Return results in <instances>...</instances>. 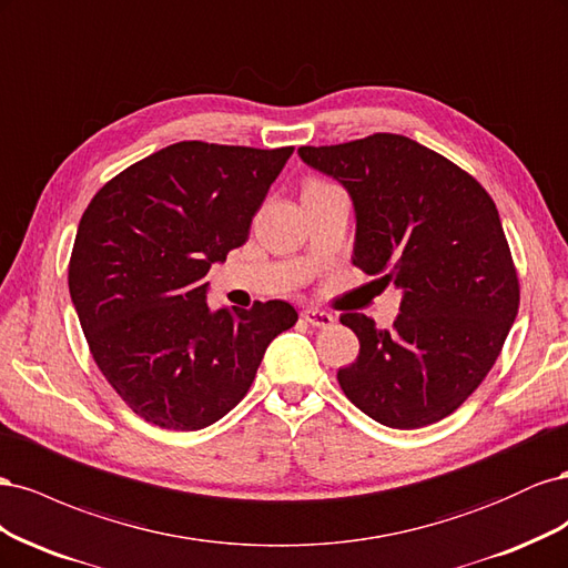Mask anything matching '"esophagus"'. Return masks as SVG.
<instances>
[{
    "instance_id": "34e87169",
    "label": "esophagus",
    "mask_w": 568,
    "mask_h": 568,
    "mask_svg": "<svg viewBox=\"0 0 568 568\" xmlns=\"http://www.w3.org/2000/svg\"><path fill=\"white\" fill-rule=\"evenodd\" d=\"M303 320L311 326H317V329H326V326L334 324V315L317 311V307H307V311H303Z\"/></svg>"
}]
</instances>
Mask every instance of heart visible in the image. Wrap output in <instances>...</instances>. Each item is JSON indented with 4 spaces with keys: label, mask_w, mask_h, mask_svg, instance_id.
<instances>
[{
    "label": "heart",
    "mask_w": 568,
    "mask_h": 568,
    "mask_svg": "<svg viewBox=\"0 0 568 568\" xmlns=\"http://www.w3.org/2000/svg\"><path fill=\"white\" fill-rule=\"evenodd\" d=\"M315 182H320V180H307L305 184H315Z\"/></svg>",
    "instance_id": "1"
}]
</instances>
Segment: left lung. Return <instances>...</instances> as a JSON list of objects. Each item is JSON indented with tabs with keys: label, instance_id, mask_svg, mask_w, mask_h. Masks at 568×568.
I'll return each instance as SVG.
<instances>
[{
	"label": "left lung",
	"instance_id": "8db88e82",
	"mask_svg": "<svg viewBox=\"0 0 568 568\" xmlns=\"http://www.w3.org/2000/svg\"><path fill=\"white\" fill-rule=\"evenodd\" d=\"M355 205L353 265L403 291L393 329L343 313L359 341L336 379L348 400L390 428L440 422L500 355L519 311V277L490 194L467 170L403 134L301 146Z\"/></svg>",
	"mask_w": 568,
	"mask_h": 568
}]
</instances>
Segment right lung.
<instances>
[{"label": "right lung", "mask_w": 568, "mask_h": 568, "mask_svg": "<svg viewBox=\"0 0 568 568\" xmlns=\"http://www.w3.org/2000/svg\"><path fill=\"white\" fill-rule=\"evenodd\" d=\"M294 146L178 142L132 163L82 213L68 288L97 367L161 428L199 432L244 398L284 301L209 311L205 274L246 244L251 220Z\"/></svg>", "instance_id": "1"}]
</instances>
